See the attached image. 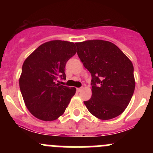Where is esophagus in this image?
<instances>
[{"mask_svg": "<svg viewBox=\"0 0 153 153\" xmlns=\"http://www.w3.org/2000/svg\"><path fill=\"white\" fill-rule=\"evenodd\" d=\"M83 89V88L82 87H80V88H77V91H78V92H81V90H82Z\"/></svg>", "mask_w": 153, "mask_h": 153, "instance_id": "obj_1", "label": "esophagus"}]
</instances>
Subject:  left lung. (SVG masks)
<instances>
[{
	"label": "left lung",
	"instance_id": "left-lung-1",
	"mask_svg": "<svg viewBox=\"0 0 153 153\" xmlns=\"http://www.w3.org/2000/svg\"><path fill=\"white\" fill-rule=\"evenodd\" d=\"M75 44L78 57L92 75V97L84 101L86 108L101 120L118 116L135 90L132 63L109 41L89 40Z\"/></svg>",
	"mask_w": 153,
	"mask_h": 153
}]
</instances>
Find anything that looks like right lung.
Wrapping results in <instances>:
<instances>
[{
	"mask_svg": "<svg viewBox=\"0 0 153 153\" xmlns=\"http://www.w3.org/2000/svg\"><path fill=\"white\" fill-rule=\"evenodd\" d=\"M75 44L55 40L39 46L24 61L19 86L28 110L38 119L56 120L76 92L75 87L58 84L66 79L65 66L75 53Z\"/></svg>",
	"mask_w": 153,
	"mask_h": 153,
	"instance_id": "right-lung-1",
	"label": "right lung"
}]
</instances>
